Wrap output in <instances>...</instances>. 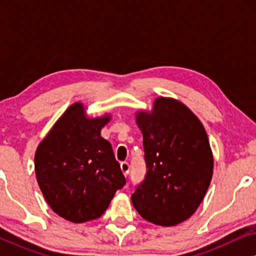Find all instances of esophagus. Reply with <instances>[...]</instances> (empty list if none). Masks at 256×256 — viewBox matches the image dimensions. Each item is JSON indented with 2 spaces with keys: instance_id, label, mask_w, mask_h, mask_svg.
<instances>
[{
  "instance_id": "34e87169",
  "label": "esophagus",
  "mask_w": 256,
  "mask_h": 256,
  "mask_svg": "<svg viewBox=\"0 0 256 256\" xmlns=\"http://www.w3.org/2000/svg\"><path fill=\"white\" fill-rule=\"evenodd\" d=\"M121 170H122V172H124V176L127 177L128 174H129V164L127 162H122L121 163Z\"/></svg>"
}]
</instances>
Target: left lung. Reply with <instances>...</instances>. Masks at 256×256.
Segmentation results:
<instances>
[{"label": "left lung", "mask_w": 256, "mask_h": 256, "mask_svg": "<svg viewBox=\"0 0 256 256\" xmlns=\"http://www.w3.org/2000/svg\"><path fill=\"white\" fill-rule=\"evenodd\" d=\"M135 121L143 135L146 180L132 196L143 219L170 227L190 218L213 176V154L204 126L180 100L156 98Z\"/></svg>", "instance_id": "1"}]
</instances>
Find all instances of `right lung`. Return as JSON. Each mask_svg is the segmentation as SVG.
<instances>
[{"mask_svg":"<svg viewBox=\"0 0 256 256\" xmlns=\"http://www.w3.org/2000/svg\"><path fill=\"white\" fill-rule=\"evenodd\" d=\"M110 113L88 116L82 102L66 110L34 154V172L52 211L68 222L96 219L126 184L120 164L101 129Z\"/></svg>","mask_w":256,"mask_h":256,"instance_id":"1","label":"right lung"}]
</instances>
